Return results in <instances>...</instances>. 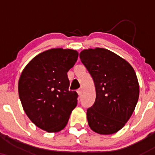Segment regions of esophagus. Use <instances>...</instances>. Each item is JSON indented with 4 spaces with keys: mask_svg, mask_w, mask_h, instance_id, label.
Wrapping results in <instances>:
<instances>
[{
    "mask_svg": "<svg viewBox=\"0 0 155 155\" xmlns=\"http://www.w3.org/2000/svg\"><path fill=\"white\" fill-rule=\"evenodd\" d=\"M76 92H77V93H78V95H80L81 94V88H79V89H78L77 90H76Z\"/></svg>",
    "mask_w": 155,
    "mask_h": 155,
    "instance_id": "1",
    "label": "esophagus"
}]
</instances>
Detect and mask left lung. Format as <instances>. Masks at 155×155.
<instances>
[{
    "mask_svg": "<svg viewBox=\"0 0 155 155\" xmlns=\"http://www.w3.org/2000/svg\"><path fill=\"white\" fill-rule=\"evenodd\" d=\"M80 59L95 83L96 98L87 111L94 132H118L130 118L139 97V84L133 68L115 53L103 48L84 49Z\"/></svg>",
    "mask_w": 155,
    "mask_h": 155,
    "instance_id": "1",
    "label": "left lung"
}]
</instances>
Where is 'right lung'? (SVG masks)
<instances>
[{"mask_svg": "<svg viewBox=\"0 0 155 155\" xmlns=\"http://www.w3.org/2000/svg\"><path fill=\"white\" fill-rule=\"evenodd\" d=\"M78 56L74 49H49L33 58L19 77L18 92L23 109L32 122L47 132L62 130L77 105L78 94L68 90L67 73Z\"/></svg>", "mask_w": 155, "mask_h": 155, "instance_id": "add662e5", "label": "right lung"}]
</instances>
